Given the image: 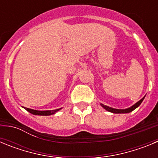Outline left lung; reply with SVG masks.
Instances as JSON below:
<instances>
[{
  "label": "left lung",
  "instance_id": "left-lung-1",
  "mask_svg": "<svg viewBox=\"0 0 158 158\" xmlns=\"http://www.w3.org/2000/svg\"><path fill=\"white\" fill-rule=\"evenodd\" d=\"M144 98H145V96L142 99V100H140L139 101L137 102L136 104H134L133 106H131V107H129V108H127V109H115V108H112V107H108V106L104 105V104H100V105L104 107V109L107 110V111H110V112L116 113V114H118V113H120V114L121 113H129V112H131L132 111H134L135 108H137V107H139V106L142 104V102L143 101Z\"/></svg>",
  "mask_w": 158,
  "mask_h": 158
}]
</instances>
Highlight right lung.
Returning <instances> with one entry per match:
<instances>
[{"label": "right lung", "mask_w": 158, "mask_h": 158, "mask_svg": "<svg viewBox=\"0 0 158 158\" xmlns=\"http://www.w3.org/2000/svg\"><path fill=\"white\" fill-rule=\"evenodd\" d=\"M25 109L27 110V111H29L30 113L33 114V115H51L54 114L55 112L59 111L61 108H58V109H55V110H52V111H37V110H33V109H30V108H25Z\"/></svg>", "instance_id": "right-lung-1"}]
</instances>
